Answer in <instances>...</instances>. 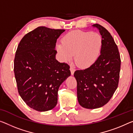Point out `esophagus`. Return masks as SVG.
Returning <instances> with one entry per match:
<instances>
[{
	"label": "esophagus",
	"instance_id": "obj_1",
	"mask_svg": "<svg viewBox=\"0 0 133 133\" xmlns=\"http://www.w3.org/2000/svg\"><path fill=\"white\" fill-rule=\"evenodd\" d=\"M70 71H71V75H73L74 73V72H75V68H74V67L72 66V65H71V66H70Z\"/></svg>",
	"mask_w": 133,
	"mask_h": 133
}]
</instances>
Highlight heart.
<instances>
[{
    "label": "heart",
    "instance_id": "heart-1",
    "mask_svg": "<svg viewBox=\"0 0 133 133\" xmlns=\"http://www.w3.org/2000/svg\"><path fill=\"white\" fill-rule=\"evenodd\" d=\"M102 46V38L96 32L75 30L66 34L57 48L65 60L74 55L76 64L87 68L97 59Z\"/></svg>",
    "mask_w": 133,
    "mask_h": 133
}]
</instances>
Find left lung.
<instances>
[{"instance_id":"obj_1","label":"left lung","mask_w":133,"mask_h":133,"mask_svg":"<svg viewBox=\"0 0 133 133\" xmlns=\"http://www.w3.org/2000/svg\"><path fill=\"white\" fill-rule=\"evenodd\" d=\"M102 38L101 55L86 69L75 71L77 98L79 105L87 109H96L106 105L117 89L121 68L118 46L110 32L98 24L93 25Z\"/></svg>"}]
</instances>
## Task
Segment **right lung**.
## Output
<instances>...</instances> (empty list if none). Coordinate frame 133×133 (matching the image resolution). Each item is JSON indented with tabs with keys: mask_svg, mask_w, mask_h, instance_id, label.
Returning a JSON list of instances; mask_svg holds the SVG:
<instances>
[{
	"mask_svg": "<svg viewBox=\"0 0 133 133\" xmlns=\"http://www.w3.org/2000/svg\"><path fill=\"white\" fill-rule=\"evenodd\" d=\"M64 30L38 26L23 37L14 59V74L20 96L37 111L52 109L60 85L71 75L69 65L55 59L56 43Z\"/></svg>",
	"mask_w": 133,
	"mask_h": 133,
	"instance_id": "add662e5",
	"label": "right lung"
}]
</instances>
